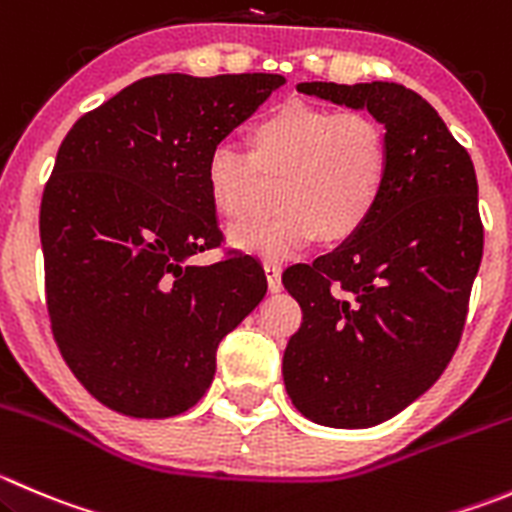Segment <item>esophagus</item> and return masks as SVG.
I'll use <instances>...</instances> for the list:
<instances>
[{"label":"esophagus","instance_id":"obj_1","mask_svg":"<svg viewBox=\"0 0 512 512\" xmlns=\"http://www.w3.org/2000/svg\"><path fill=\"white\" fill-rule=\"evenodd\" d=\"M265 272H267V285H270L272 292L282 290V265L280 262H265Z\"/></svg>","mask_w":512,"mask_h":512}]
</instances>
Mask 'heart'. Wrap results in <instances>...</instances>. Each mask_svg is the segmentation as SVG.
<instances>
[{"label":"heart","mask_w":512,"mask_h":512,"mask_svg":"<svg viewBox=\"0 0 512 512\" xmlns=\"http://www.w3.org/2000/svg\"><path fill=\"white\" fill-rule=\"evenodd\" d=\"M247 147L217 142L205 160V185L212 207L240 220L260 200L262 177L280 180L277 210L230 230L232 245L257 255L287 257L315 240H352L388 187V132L360 112L290 99L252 124Z\"/></svg>","instance_id":"1"}]
</instances>
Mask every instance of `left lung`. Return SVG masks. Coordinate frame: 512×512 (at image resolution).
<instances>
[{"label":"left lung","instance_id":"left-lung-1","mask_svg":"<svg viewBox=\"0 0 512 512\" xmlns=\"http://www.w3.org/2000/svg\"><path fill=\"white\" fill-rule=\"evenodd\" d=\"M297 92L385 124L390 175L352 240L282 275L300 330L282 357L292 405L327 428L385 423L445 372L483 260L468 150L418 92L395 82H302Z\"/></svg>","mask_w":512,"mask_h":512}]
</instances>
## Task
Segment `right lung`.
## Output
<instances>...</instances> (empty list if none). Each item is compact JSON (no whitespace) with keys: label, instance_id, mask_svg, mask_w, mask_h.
I'll use <instances>...</instances> for the list:
<instances>
[{"label":"right lung","instance_id":"obj_1","mask_svg":"<svg viewBox=\"0 0 512 512\" xmlns=\"http://www.w3.org/2000/svg\"><path fill=\"white\" fill-rule=\"evenodd\" d=\"M280 74H155L74 122L39 207L52 335L89 395L130 418L190 410L217 345L265 297L250 255L220 247L205 160Z\"/></svg>","mask_w":512,"mask_h":512}]
</instances>
